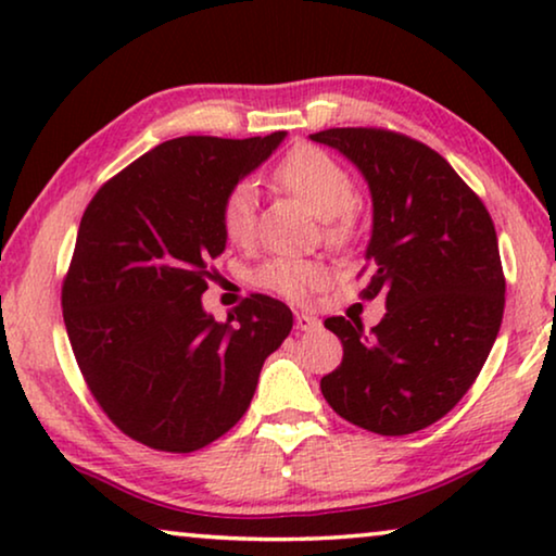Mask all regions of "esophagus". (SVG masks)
<instances>
[{
  "label": "esophagus",
  "mask_w": 556,
  "mask_h": 556,
  "mask_svg": "<svg viewBox=\"0 0 556 556\" xmlns=\"http://www.w3.org/2000/svg\"><path fill=\"white\" fill-rule=\"evenodd\" d=\"M318 326H321V321H318L316 316L303 314V311L295 314V329H299V331H314V329H318Z\"/></svg>",
  "instance_id": "1"
}]
</instances>
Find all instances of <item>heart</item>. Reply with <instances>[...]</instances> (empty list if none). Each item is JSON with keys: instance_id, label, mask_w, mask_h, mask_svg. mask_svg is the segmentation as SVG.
<instances>
[{"instance_id": "1", "label": "heart", "mask_w": 556, "mask_h": 556, "mask_svg": "<svg viewBox=\"0 0 556 556\" xmlns=\"http://www.w3.org/2000/svg\"><path fill=\"white\" fill-rule=\"evenodd\" d=\"M276 179L288 192L306 204L318 219L329 223V238L344 240L349 235L346 212L354 204L356 189L344 166L314 147H299L276 166ZM257 192L250 181H240L223 202V230L230 242H248L255 230ZM257 286L291 301H306L324 286L326 268L318 261L273 257L255 273Z\"/></svg>"}]
</instances>
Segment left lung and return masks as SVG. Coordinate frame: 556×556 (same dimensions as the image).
I'll list each match as a JSON object with an SVG mask.
<instances>
[{"label":"left lung","mask_w":556,"mask_h":556,"mask_svg":"<svg viewBox=\"0 0 556 556\" xmlns=\"http://www.w3.org/2000/svg\"><path fill=\"white\" fill-rule=\"evenodd\" d=\"M367 181V299L384 295L371 331L344 316L326 329L344 359L321 379L333 413L379 435H409L458 405L489 359L504 318V270L489 210L425 143L382 128L308 136Z\"/></svg>","instance_id":"obj_1"}]
</instances>
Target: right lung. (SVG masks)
Masks as SVG:
<instances>
[{"mask_svg":"<svg viewBox=\"0 0 556 556\" xmlns=\"http://www.w3.org/2000/svg\"><path fill=\"white\" fill-rule=\"evenodd\" d=\"M286 136L159 143L80 219L63 286L67 339L98 405L143 445L192 453L225 435L293 329L291 308L270 295H250L227 324L202 306L227 245L225 197Z\"/></svg>","mask_w":556,"mask_h":556,"instance_id":"add662e5","label":"right lung"}]
</instances>
